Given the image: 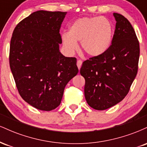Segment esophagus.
<instances>
[{
    "label": "esophagus",
    "instance_id": "obj_1",
    "mask_svg": "<svg viewBox=\"0 0 147 147\" xmlns=\"http://www.w3.org/2000/svg\"><path fill=\"white\" fill-rule=\"evenodd\" d=\"M82 61L80 60V59L77 61V67H78L79 70L81 68V66H82Z\"/></svg>",
    "mask_w": 147,
    "mask_h": 147
}]
</instances>
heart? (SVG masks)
<instances>
[{"label":"heart","mask_w":147,"mask_h":147,"mask_svg":"<svg viewBox=\"0 0 147 147\" xmlns=\"http://www.w3.org/2000/svg\"><path fill=\"white\" fill-rule=\"evenodd\" d=\"M113 36V26L108 18L101 16L84 17L76 20L69 27L68 34L62 35L65 50L74 52L77 42L90 56H99L110 48Z\"/></svg>","instance_id":"obj_1"}]
</instances>
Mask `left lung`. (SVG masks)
Instances as JSON below:
<instances>
[{
	"instance_id": "1",
	"label": "left lung",
	"mask_w": 147,
	"mask_h": 147,
	"mask_svg": "<svg viewBox=\"0 0 147 147\" xmlns=\"http://www.w3.org/2000/svg\"><path fill=\"white\" fill-rule=\"evenodd\" d=\"M113 16L116 25L110 48L84 61L80 69L85 79V98L95 110H106L121 102L138 73L140 44L135 30L122 14Z\"/></svg>"
}]
</instances>
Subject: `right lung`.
I'll use <instances>...</instances> for the list:
<instances>
[{"mask_svg":"<svg viewBox=\"0 0 147 147\" xmlns=\"http://www.w3.org/2000/svg\"><path fill=\"white\" fill-rule=\"evenodd\" d=\"M67 12L40 10L18 23L9 48V66L20 95L38 110L58 107L68 82L78 73L77 59L59 51Z\"/></svg>","mask_w":147,"mask_h":147,"instance_id":"1","label":"right lung"}]
</instances>
